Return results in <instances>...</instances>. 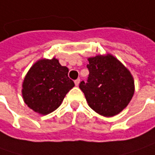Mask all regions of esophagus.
Segmentation results:
<instances>
[{
  "mask_svg": "<svg viewBox=\"0 0 155 155\" xmlns=\"http://www.w3.org/2000/svg\"><path fill=\"white\" fill-rule=\"evenodd\" d=\"M74 83L77 86H78V84H79V83H80V78H78V79H76V80L74 81Z\"/></svg>",
  "mask_w": 155,
  "mask_h": 155,
  "instance_id": "34e87169",
  "label": "esophagus"
}]
</instances>
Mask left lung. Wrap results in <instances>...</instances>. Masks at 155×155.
Instances as JSON below:
<instances>
[{"label": "left lung", "instance_id": "1", "mask_svg": "<svg viewBox=\"0 0 155 155\" xmlns=\"http://www.w3.org/2000/svg\"><path fill=\"white\" fill-rule=\"evenodd\" d=\"M88 60V79L80 82L79 88L93 110L107 117L116 116L127 107L134 95L132 75L110 54Z\"/></svg>", "mask_w": 155, "mask_h": 155}]
</instances>
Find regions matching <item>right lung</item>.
<instances>
[{
	"mask_svg": "<svg viewBox=\"0 0 155 155\" xmlns=\"http://www.w3.org/2000/svg\"><path fill=\"white\" fill-rule=\"evenodd\" d=\"M69 70L56 58L35 63L23 82L22 96L27 106L41 115L58 109L65 95L74 87L68 77Z\"/></svg>",
	"mask_w": 155,
	"mask_h": 155,
	"instance_id": "right-lung-1",
	"label": "right lung"
}]
</instances>
